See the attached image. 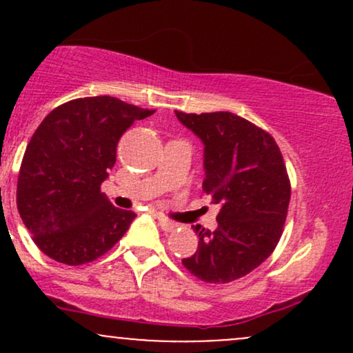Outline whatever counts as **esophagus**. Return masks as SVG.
Returning a JSON list of instances; mask_svg holds the SVG:
<instances>
[{"instance_id": "obj_1", "label": "esophagus", "mask_w": 353, "mask_h": 353, "mask_svg": "<svg viewBox=\"0 0 353 353\" xmlns=\"http://www.w3.org/2000/svg\"><path fill=\"white\" fill-rule=\"evenodd\" d=\"M156 219H157V221H159L161 229L165 230V232H171V230H174V229L177 228L176 222L169 221V219H165L164 216H161V214H156Z\"/></svg>"}]
</instances>
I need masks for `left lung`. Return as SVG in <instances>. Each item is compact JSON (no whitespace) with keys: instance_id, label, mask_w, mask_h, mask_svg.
Masks as SVG:
<instances>
[{"instance_id":"1","label":"left lung","mask_w":353,"mask_h":353,"mask_svg":"<svg viewBox=\"0 0 353 353\" xmlns=\"http://www.w3.org/2000/svg\"><path fill=\"white\" fill-rule=\"evenodd\" d=\"M176 116L204 144L202 189L221 205L216 230L194 228L199 247L182 264L204 282H232L257 269L282 236L290 182L281 149L232 112Z\"/></svg>"}]
</instances>
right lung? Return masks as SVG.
Instances as JSON below:
<instances>
[{
    "label": "right lung",
    "instance_id": "right-lung-1",
    "mask_svg": "<svg viewBox=\"0 0 353 353\" xmlns=\"http://www.w3.org/2000/svg\"><path fill=\"white\" fill-rule=\"evenodd\" d=\"M154 111L111 96L72 99L43 119L18 176L19 216L39 250L68 265L96 261L136 219L101 192L121 136Z\"/></svg>",
    "mask_w": 353,
    "mask_h": 353
}]
</instances>
